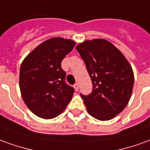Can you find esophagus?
<instances>
[{"label": "esophagus", "mask_w": 150, "mask_h": 150, "mask_svg": "<svg viewBox=\"0 0 150 150\" xmlns=\"http://www.w3.org/2000/svg\"><path fill=\"white\" fill-rule=\"evenodd\" d=\"M74 88H75V91H78L79 90V83H76L75 85H74Z\"/></svg>", "instance_id": "obj_1"}]
</instances>
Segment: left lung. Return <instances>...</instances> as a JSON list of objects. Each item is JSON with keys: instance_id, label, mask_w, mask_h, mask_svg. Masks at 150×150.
<instances>
[{"instance_id": "left-lung-1", "label": "left lung", "mask_w": 150, "mask_h": 150, "mask_svg": "<svg viewBox=\"0 0 150 150\" xmlns=\"http://www.w3.org/2000/svg\"><path fill=\"white\" fill-rule=\"evenodd\" d=\"M93 83L88 96L81 94L93 118L105 121L123 110L132 97L134 74L124 55L104 39L85 40L76 46Z\"/></svg>"}]
</instances>
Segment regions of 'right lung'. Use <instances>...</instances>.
Instances as JSON below:
<instances>
[{
  "label": "right lung",
  "instance_id": "add662e5",
  "mask_svg": "<svg viewBox=\"0 0 150 150\" xmlns=\"http://www.w3.org/2000/svg\"><path fill=\"white\" fill-rule=\"evenodd\" d=\"M75 45L69 39H49L32 50L21 64V95L28 109L40 118L57 117L71 100L75 90L65 82L66 72L61 62Z\"/></svg>",
  "mask_w": 150,
  "mask_h": 150
}]
</instances>
